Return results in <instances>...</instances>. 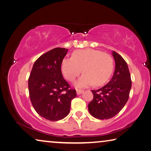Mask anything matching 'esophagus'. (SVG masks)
I'll return each instance as SVG.
<instances>
[{"label": "esophagus", "mask_w": 151, "mask_h": 151, "mask_svg": "<svg viewBox=\"0 0 151 151\" xmlns=\"http://www.w3.org/2000/svg\"><path fill=\"white\" fill-rule=\"evenodd\" d=\"M83 90H81V89H77L76 90V92H77V94L78 95H81V93H83Z\"/></svg>", "instance_id": "esophagus-1"}]
</instances>
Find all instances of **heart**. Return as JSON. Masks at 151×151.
I'll use <instances>...</instances> for the list:
<instances>
[{"label": "heart", "instance_id": "obj_1", "mask_svg": "<svg viewBox=\"0 0 151 151\" xmlns=\"http://www.w3.org/2000/svg\"><path fill=\"white\" fill-rule=\"evenodd\" d=\"M62 71L64 78L73 81L80 75L76 86L83 88L94 83L101 86L107 82L113 71V60L111 55L98 50L87 48L78 50L73 53L72 58L62 60Z\"/></svg>", "mask_w": 151, "mask_h": 151}]
</instances>
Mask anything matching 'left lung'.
Instances as JSON below:
<instances>
[{"instance_id": "1", "label": "left lung", "mask_w": 151, "mask_h": 151, "mask_svg": "<svg viewBox=\"0 0 151 151\" xmlns=\"http://www.w3.org/2000/svg\"><path fill=\"white\" fill-rule=\"evenodd\" d=\"M115 70L111 80L97 90H91L93 99L88 105L90 114L99 119L114 117L125 106L129 97L131 79L128 65L121 55L113 51Z\"/></svg>"}]
</instances>
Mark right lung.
Segmentation results:
<instances>
[{"mask_svg": "<svg viewBox=\"0 0 151 151\" xmlns=\"http://www.w3.org/2000/svg\"><path fill=\"white\" fill-rule=\"evenodd\" d=\"M68 49L55 47L34 62L28 78L29 96L36 111L46 119L55 121L67 116L75 89L63 78L61 65Z\"/></svg>", "mask_w": 151, "mask_h": 151, "instance_id": "add662e5", "label": "right lung"}]
</instances>
